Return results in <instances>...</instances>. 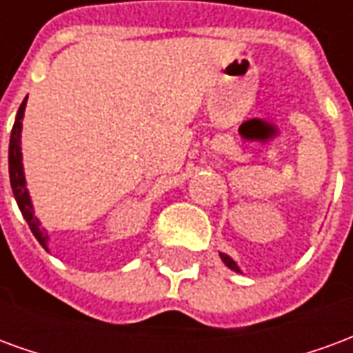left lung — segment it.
<instances>
[{"label":"left lung","mask_w":353,"mask_h":353,"mask_svg":"<svg viewBox=\"0 0 353 353\" xmlns=\"http://www.w3.org/2000/svg\"><path fill=\"white\" fill-rule=\"evenodd\" d=\"M219 257H221V261H223V263H225V265L229 266L230 270H234V272H242V270L238 268L236 263H234V259H230L227 253H219Z\"/></svg>","instance_id":"8db88e82"}]
</instances>
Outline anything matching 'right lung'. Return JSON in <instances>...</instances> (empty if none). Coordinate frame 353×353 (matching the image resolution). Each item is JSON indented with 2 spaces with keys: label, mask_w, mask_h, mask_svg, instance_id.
<instances>
[{
  "label": "right lung",
  "mask_w": 353,
  "mask_h": 353,
  "mask_svg": "<svg viewBox=\"0 0 353 353\" xmlns=\"http://www.w3.org/2000/svg\"><path fill=\"white\" fill-rule=\"evenodd\" d=\"M26 101L28 96L20 103L19 113H17V119H14V124H12L11 139H9V177H11L12 194H14V200L19 204L20 212H22L24 219L30 225L34 236L37 238V242L49 252V232H47L45 227H41V221L35 217L34 204H32V199H30V192H28L26 187L24 166H22V147H20V143H22V119H24V111H26Z\"/></svg>",
  "instance_id": "1"
}]
</instances>
